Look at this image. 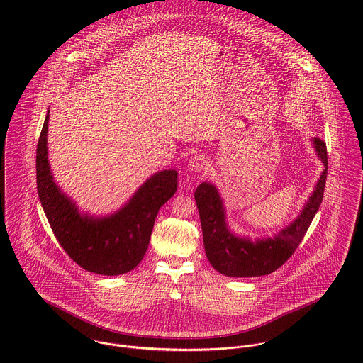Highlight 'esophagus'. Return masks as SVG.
I'll use <instances>...</instances> for the list:
<instances>
[{"label": "esophagus", "instance_id": "1", "mask_svg": "<svg viewBox=\"0 0 363 363\" xmlns=\"http://www.w3.org/2000/svg\"><path fill=\"white\" fill-rule=\"evenodd\" d=\"M189 166L193 172H207L208 162L207 157L204 155H194L191 156Z\"/></svg>", "mask_w": 363, "mask_h": 363}]
</instances>
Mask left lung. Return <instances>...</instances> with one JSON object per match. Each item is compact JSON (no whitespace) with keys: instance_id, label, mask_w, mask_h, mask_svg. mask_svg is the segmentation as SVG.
Masks as SVG:
<instances>
[{"instance_id":"1","label":"left lung","mask_w":363,"mask_h":363,"mask_svg":"<svg viewBox=\"0 0 363 363\" xmlns=\"http://www.w3.org/2000/svg\"><path fill=\"white\" fill-rule=\"evenodd\" d=\"M313 144L325 169L301 215L274 239L267 238L252 242L230 233L216 187L211 183H201L197 187L194 199L200 212L204 247L209 262L216 271L228 277H261L278 269L295 253L323 201L327 179L325 143L315 137Z\"/></svg>"}]
</instances>
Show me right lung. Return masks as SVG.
Masks as SVG:
<instances>
[{"mask_svg": "<svg viewBox=\"0 0 363 363\" xmlns=\"http://www.w3.org/2000/svg\"><path fill=\"white\" fill-rule=\"evenodd\" d=\"M49 111L36 151L38 193L52 233L69 259L86 271L120 275L135 268L148 249L156 215L177 190V172L151 176L133 199L110 216L81 215L57 187L48 159Z\"/></svg>", "mask_w": 363, "mask_h": 363, "instance_id": "1", "label": "right lung"}]
</instances>
